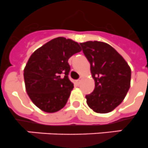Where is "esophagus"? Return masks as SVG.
<instances>
[{"label":"esophagus","mask_w":148,"mask_h":148,"mask_svg":"<svg viewBox=\"0 0 148 148\" xmlns=\"http://www.w3.org/2000/svg\"><path fill=\"white\" fill-rule=\"evenodd\" d=\"M82 77H79V79L77 81V84H78V85H79V84H80L81 81H82Z\"/></svg>","instance_id":"obj_1"}]
</instances>
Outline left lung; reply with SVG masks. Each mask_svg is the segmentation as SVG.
Masks as SVG:
<instances>
[{
	"label": "left lung",
	"instance_id": "8db88e82",
	"mask_svg": "<svg viewBox=\"0 0 148 148\" xmlns=\"http://www.w3.org/2000/svg\"><path fill=\"white\" fill-rule=\"evenodd\" d=\"M79 44L95 82L94 91L86 96L88 106L99 114L110 112L123 101L130 88V66L108 43L87 41Z\"/></svg>",
	"mask_w": 148,
	"mask_h": 148
}]
</instances>
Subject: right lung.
<instances>
[{
    "label": "right lung",
    "instance_id": "obj_1",
    "mask_svg": "<svg viewBox=\"0 0 148 148\" xmlns=\"http://www.w3.org/2000/svg\"><path fill=\"white\" fill-rule=\"evenodd\" d=\"M78 42L62 37L54 38L34 51L24 69L26 90L42 111L57 112L66 106L74 84L69 80L68 60L81 51Z\"/></svg>",
    "mask_w": 148,
    "mask_h": 148
}]
</instances>
